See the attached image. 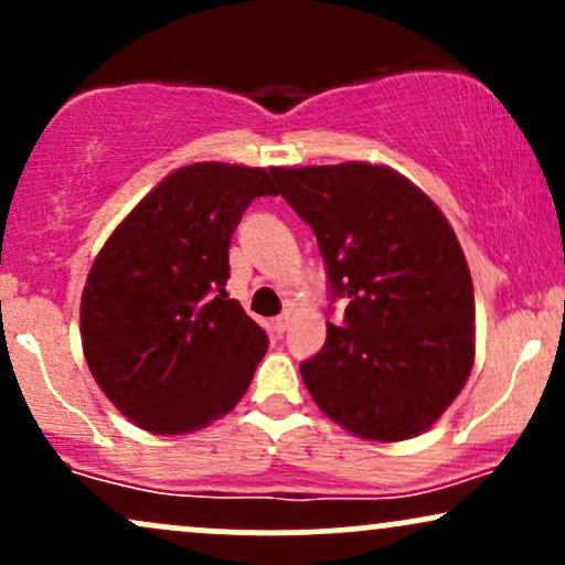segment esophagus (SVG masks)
I'll return each instance as SVG.
<instances>
[{
	"instance_id": "obj_1",
	"label": "esophagus",
	"mask_w": 565,
	"mask_h": 565,
	"mask_svg": "<svg viewBox=\"0 0 565 565\" xmlns=\"http://www.w3.org/2000/svg\"><path fill=\"white\" fill-rule=\"evenodd\" d=\"M287 327H289V316H287V313L276 316V319H274V332H276L278 337L287 332Z\"/></svg>"
}]
</instances>
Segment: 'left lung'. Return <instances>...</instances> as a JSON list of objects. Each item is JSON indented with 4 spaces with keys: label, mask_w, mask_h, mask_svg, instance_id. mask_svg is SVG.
Wrapping results in <instances>:
<instances>
[{
    "label": "left lung",
    "mask_w": 565,
    "mask_h": 565,
    "mask_svg": "<svg viewBox=\"0 0 565 565\" xmlns=\"http://www.w3.org/2000/svg\"><path fill=\"white\" fill-rule=\"evenodd\" d=\"M274 180L316 233L332 302L348 300L300 364L305 387L355 436H419L462 391L476 348L470 270L449 220L387 167H300Z\"/></svg>",
    "instance_id": "1"
}]
</instances>
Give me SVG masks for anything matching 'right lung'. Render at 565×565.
<instances>
[{"mask_svg": "<svg viewBox=\"0 0 565 565\" xmlns=\"http://www.w3.org/2000/svg\"><path fill=\"white\" fill-rule=\"evenodd\" d=\"M274 170L201 161L148 193L111 233L82 295L89 372L125 417L183 436L242 401L268 334L225 295L246 206Z\"/></svg>", "mask_w": 565, "mask_h": 565, "instance_id": "1", "label": "right lung"}]
</instances>
